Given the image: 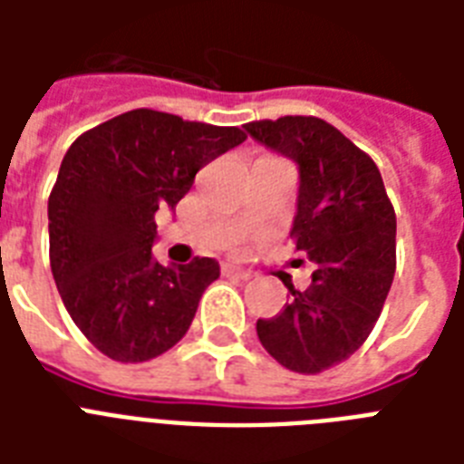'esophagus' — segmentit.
I'll return each instance as SVG.
<instances>
[{
  "label": "esophagus",
  "mask_w": 464,
  "mask_h": 464,
  "mask_svg": "<svg viewBox=\"0 0 464 464\" xmlns=\"http://www.w3.org/2000/svg\"><path fill=\"white\" fill-rule=\"evenodd\" d=\"M221 275H224V276H233V279H243V282L253 276V275H250V272H247V269L238 267V265H221Z\"/></svg>",
  "instance_id": "1"
}]
</instances>
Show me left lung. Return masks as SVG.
<instances>
[{"mask_svg":"<svg viewBox=\"0 0 464 464\" xmlns=\"http://www.w3.org/2000/svg\"><path fill=\"white\" fill-rule=\"evenodd\" d=\"M247 134L298 163L291 238L313 265L282 313L257 320L272 359L315 375L346 361L373 332L397 267V218L373 159L313 115L255 120ZM304 262V260H301Z\"/></svg>","mask_w":464,"mask_h":464,"instance_id":"8db88e82","label":"left lung"}]
</instances>
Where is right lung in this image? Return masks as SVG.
Returning a JSON list of instances; mask_svg holds the SVG:
<instances>
[{
  "instance_id": "1",
  "label": "right lung",
  "mask_w": 464,
  "mask_h": 464,
  "mask_svg": "<svg viewBox=\"0 0 464 464\" xmlns=\"http://www.w3.org/2000/svg\"><path fill=\"white\" fill-rule=\"evenodd\" d=\"M246 137L240 127L137 108L76 137L64 154L47 199L50 267L74 324L108 359L151 361L189 330L218 265L156 262V211L175 209L197 170Z\"/></svg>"
}]
</instances>
